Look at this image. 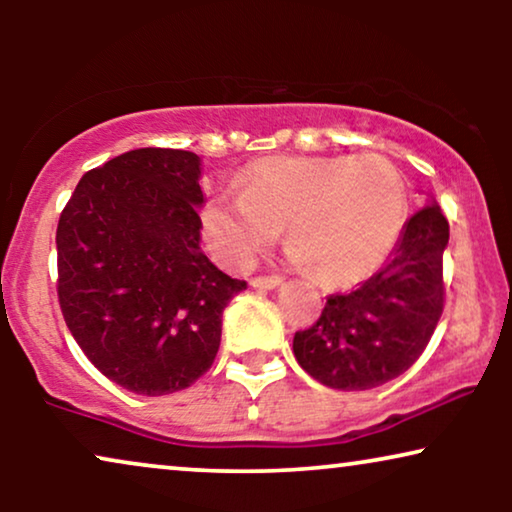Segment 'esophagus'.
Listing matches in <instances>:
<instances>
[{
  "mask_svg": "<svg viewBox=\"0 0 512 512\" xmlns=\"http://www.w3.org/2000/svg\"><path fill=\"white\" fill-rule=\"evenodd\" d=\"M279 284H282V277H277V275L251 279V286H254V289H277Z\"/></svg>",
  "mask_w": 512,
  "mask_h": 512,
  "instance_id": "34e87169",
  "label": "esophagus"
}]
</instances>
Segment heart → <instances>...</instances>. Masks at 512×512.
I'll return each mask as SVG.
<instances>
[{
    "mask_svg": "<svg viewBox=\"0 0 512 512\" xmlns=\"http://www.w3.org/2000/svg\"><path fill=\"white\" fill-rule=\"evenodd\" d=\"M408 195L382 158H265L244 172L242 193L216 195L202 209L214 256L247 270L286 223L293 263L326 284H356L391 254Z\"/></svg>",
    "mask_w": 512,
    "mask_h": 512,
    "instance_id": "obj_1",
    "label": "heart"
}]
</instances>
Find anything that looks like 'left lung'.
I'll return each instance as SVG.
<instances>
[{
  "label": "left lung",
  "instance_id": "obj_1",
  "mask_svg": "<svg viewBox=\"0 0 512 512\" xmlns=\"http://www.w3.org/2000/svg\"><path fill=\"white\" fill-rule=\"evenodd\" d=\"M450 226L429 200L405 223L391 258L359 289L335 293L293 354L305 373L340 391H366L403 375L443 314V251Z\"/></svg>",
  "mask_w": 512,
  "mask_h": 512
}]
</instances>
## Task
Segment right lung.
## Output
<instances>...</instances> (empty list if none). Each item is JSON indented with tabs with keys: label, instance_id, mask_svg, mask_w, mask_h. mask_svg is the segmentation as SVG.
Masks as SVG:
<instances>
[{
	"label": "right lung",
	"instance_id": "right-lung-1",
	"mask_svg": "<svg viewBox=\"0 0 512 512\" xmlns=\"http://www.w3.org/2000/svg\"><path fill=\"white\" fill-rule=\"evenodd\" d=\"M200 177L193 151L135 149L83 174L60 214L62 317L132 394H174L205 375L223 310L247 289L202 254Z\"/></svg>",
	"mask_w": 512,
	"mask_h": 512
}]
</instances>
